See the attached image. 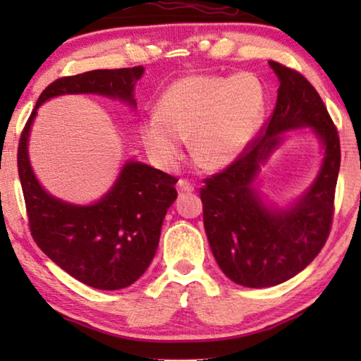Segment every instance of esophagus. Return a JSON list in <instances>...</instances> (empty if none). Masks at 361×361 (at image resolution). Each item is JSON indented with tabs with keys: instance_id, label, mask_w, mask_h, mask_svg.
<instances>
[{
	"instance_id": "1",
	"label": "esophagus",
	"mask_w": 361,
	"mask_h": 361,
	"mask_svg": "<svg viewBox=\"0 0 361 361\" xmlns=\"http://www.w3.org/2000/svg\"><path fill=\"white\" fill-rule=\"evenodd\" d=\"M177 190H179V194H192V192H194V185H192L189 180L180 179L177 182Z\"/></svg>"
}]
</instances>
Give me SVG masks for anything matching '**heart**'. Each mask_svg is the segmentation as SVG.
<instances>
[{"label":"heart","instance_id":"b5f03b06","mask_svg":"<svg viewBox=\"0 0 361 361\" xmlns=\"http://www.w3.org/2000/svg\"><path fill=\"white\" fill-rule=\"evenodd\" d=\"M266 90L251 73L235 77L187 75L157 102L156 115L141 123L147 154L162 169H174L182 140L207 171H219L240 157L264 123Z\"/></svg>","mask_w":361,"mask_h":361}]
</instances>
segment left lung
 Instances as JSON below:
<instances>
[{
	"mask_svg": "<svg viewBox=\"0 0 361 361\" xmlns=\"http://www.w3.org/2000/svg\"><path fill=\"white\" fill-rule=\"evenodd\" d=\"M279 78L273 115L248 149L200 189L204 226L220 269L245 288H269L312 263L329 238L340 169L337 128L322 98L299 72L269 61ZM309 127L324 147L321 171L288 209H271L254 189L260 166L282 133Z\"/></svg>",
	"mask_w": 361,
	"mask_h": 361,
	"instance_id": "left-lung-1",
	"label": "left lung"
}]
</instances>
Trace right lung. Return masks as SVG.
<instances>
[{"instance_id":"1","label":"right lung","mask_w":361,"mask_h":361,"mask_svg":"<svg viewBox=\"0 0 361 361\" xmlns=\"http://www.w3.org/2000/svg\"><path fill=\"white\" fill-rule=\"evenodd\" d=\"M141 66L90 71L52 82L37 98L18 147V172L26 202L29 228L39 248L80 283L116 290L145 274L154 258L166 212L177 199L176 177L137 161H126L100 200L73 205L42 189L29 162L27 140L37 108L71 93H95L130 103Z\"/></svg>"}]
</instances>
